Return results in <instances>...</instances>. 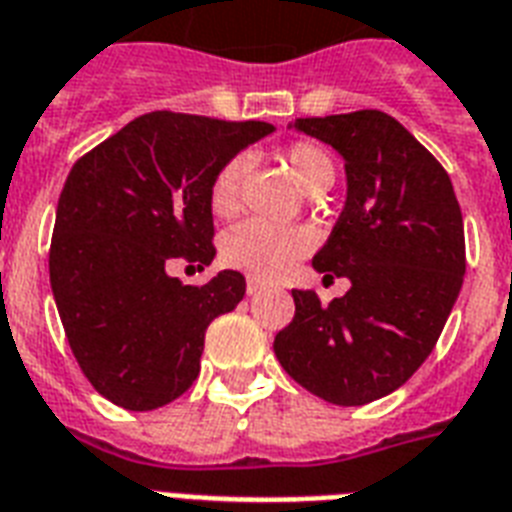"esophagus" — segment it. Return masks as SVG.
Segmentation results:
<instances>
[{"instance_id":"obj_1","label":"esophagus","mask_w":512,"mask_h":512,"mask_svg":"<svg viewBox=\"0 0 512 512\" xmlns=\"http://www.w3.org/2000/svg\"><path fill=\"white\" fill-rule=\"evenodd\" d=\"M265 290L263 282H257V279H247V295H260Z\"/></svg>"}]
</instances>
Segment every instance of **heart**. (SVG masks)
I'll list each match as a JSON object with an SVG mask.
<instances>
[{"label":"heart","instance_id":"heart-1","mask_svg":"<svg viewBox=\"0 0 512 512\" xmlns=\"http://www.w3.org/2000/svg\"><path fill=\"white\" fill-rule=\"evenodd\" d=\"M282 161L290 166L300 185L308 193H322L333 185L335 163L325 147L314 142H295L282 150ZM247 152H239L222 163L209 185V206L217 217H233L241 209L244 179L249 174ZM314 247V236L306 228L292 225H268L260 220H247L230 228L222 239V260L230 268L255 276V279H279L287 273L308 249Z\"/></svg>","mask_w":512,"mask_h":512}]
</instances>
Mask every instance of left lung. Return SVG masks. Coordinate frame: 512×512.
<instances>
[{
    "label": "left lung",
    "mask_w": 512,
    "mask_h": 512,
    "mask_svg": "<svg viewBox=\"0 0 512 512\" xmlns=\"http://www.w3.org/2000/svg\"><path fill=\"white\" fill-rule=\"evenodd\" d=\"M295 128L341 152L346 206L314 268L351 290L322 306L292 290L295 317L273 351L311 395L365 405L395 392L435 349L464 279V225L438 158L378 109L298 117Z\"/></svg>",
    "instance_id": "8db88e82"
}]
</instances>
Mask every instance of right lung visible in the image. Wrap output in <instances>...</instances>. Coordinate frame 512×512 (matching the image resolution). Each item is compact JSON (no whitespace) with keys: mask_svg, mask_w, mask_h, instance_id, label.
I'll list each match as a JSON object with an SVG mask.
<instances>
[{"mask_svg":"<svg viewBox=\"0 0 512 512\" xmlns=\"http://www.w3.org/2000/svg\"><path fill=\"white\" fill-rule=\"evenodd\" d=\"M260 120L147 112L74 163L50 241V287L66 341L109 403L152 411L185 395L212 319L244 298L239 271L204 287L174 260L214 257L209 185L228 158L271 134Z\"/></svg>","mask_w":512,"mask_h":512,"instance_id":"add662e5","label":"right lung"}]
</instances>
